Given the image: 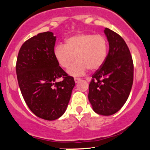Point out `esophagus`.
Segmentation results:
<instances>
[{"label":"esophagus","mask_w":150,"mask_h":150,"mask_svg":"<svg viewBox=\"0 0 150 150\" xmlns=\"http://www.w3.org/2000/svg\"><path fill=\"white\" fill-rule=\"evenodd\" d=\"M74 80H75V82L77 83V82H79L80 81H81V79L80 78H77V77H75V79H74Z\"/></svg>","instance_id":"34e87169"}]
</instances>
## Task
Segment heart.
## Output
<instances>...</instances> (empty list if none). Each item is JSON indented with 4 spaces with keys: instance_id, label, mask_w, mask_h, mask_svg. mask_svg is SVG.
<instances>
[{
    "instance_id": "b5f03b06",
    "label": "heart",
    "mask_w": 150,
    "mask_h": 150,
    "mask_svg": "<svg viewBox=\"0 0 150 150\" xmlns=\"http://www.w3.org/2000/svg\"><path fill=\"white\" fill-rule=\"evenodd\" d=\"M108 54V42L101 34L82 33L67 38L65 45L58 44L53 55L58 65L68 70L72 76H81L89 69L97 70L102 66Z\"/></svg>"
}]
</instances>
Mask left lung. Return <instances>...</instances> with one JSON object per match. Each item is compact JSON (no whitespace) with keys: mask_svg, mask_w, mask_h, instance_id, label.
<instances>
[{"mask_svg":"<svg viewBox=\"0 0 150 150\" xmlns=\"http://www.w3.org/2000/svg\"><path fill=\"white\" fill-rule=\"evenodd\" d=\"M109 51L102 66L92 76L88 99L98 114L111 116L127 101L133 82V62L126 43L119 34L105 28Z\"/></svg>","mask_w":150,"mask_h":150,"instance_id":"1","label":"left lung"}]
</instances>
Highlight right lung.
<instances>
[{
  "instance_id": "right-lung-1",
  "label": "right lung",
  "mask_w": 150,
  "mask_h": 150,
  "mask_svg": "<svg viewBox=\"0 0 150 150\" xmlns=\"http://www.w3.org/2000/svg\"><path fill=\"white\" fill-rule=\"evenodd\" d=\"M56 37L51 32L34 36L22 44L16 63L20 91L28 107L36 116L53 120L65 113L75 87L55 59ZM62 77L63 80L56 82Z\"/></svg>"
}]
</instances>
